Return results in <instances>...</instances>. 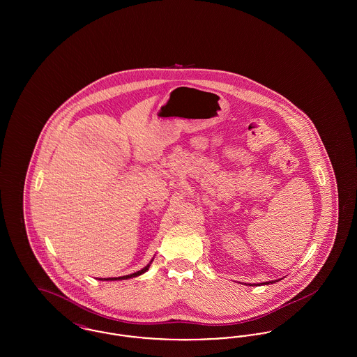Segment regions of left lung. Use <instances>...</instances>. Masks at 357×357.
<instances>
[{"mask_svg": "<svg viewBox=\"0 0 357 357\" xmlns=\"http://www.w3.org/2000/svg\"><path fill=\"white\" fill-rule=\"evenodd\" d=\"M266 284H268V282H266Z\"/></svg>", "mask_w": 357, "mask_h": 357, "instance_id": "1", "label": "left lung"}]
</instances>
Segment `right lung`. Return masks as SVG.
<instances>
[{
  "label": "right lung",
  "instance_id": "1",
  "mask_svg": "<svg viewBox=\"0 0 357 357\" xmlns=\"http://www.w3.org/2000/svg\"><path fill=\"white\" fill-rule=\"evenodd\" d=\"M149 268H150V264H149L146 268H143L142 271L132 273V274H130V275H123V277H118V278H107V280H127V278H131V277H136V275H140V274H143V273L146 272V271H149Z\"/></svg>",
  "mask_w": 357,
  "mask_h": 357
}]
</instances>
